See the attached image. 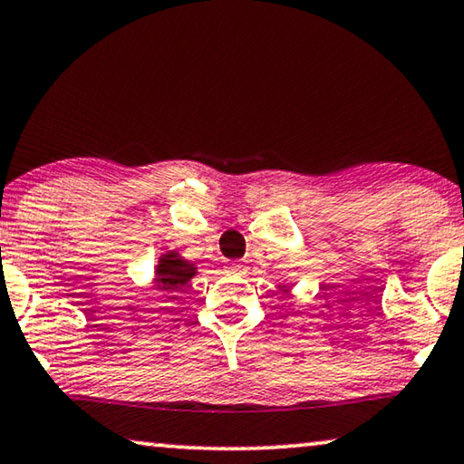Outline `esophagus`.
<instances>
[{
	"label": "esophagus",
	"instance_id": "obj_1",
	"mask_svg": "<svg viewBox=\"0 0 464 464\" xmlns=\"http://www.w3.org/2000/svg\"><path fill=\"white\" fill-rule=\"evenodd\" d=\"M246 263L245 261H234V263H230V272L232 274H237V276H242V274H246Z\"/></svg>",
	"mask_w": 464,
	"mask_h": 464
}]
</instances>
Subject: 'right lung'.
I'll use <instances>...</instances> for the list:
<instances>
[{"instance_id":"1","label":"right lung","mask_w":464,"mask_h":464,"mask_svg":"<svg viewBox=\"0 0 464 464\" xmlns=\"http://www.w3.org/2000/svg\"><path fill=\"white\" fill-rule=\"evenodd\" d=\"M197 274V267L192 263L184 261L176 251L161 255L160 266L155 267V286L158 290L176 292L188 286L192 276Z\"/></svg>"}]
</instances>
